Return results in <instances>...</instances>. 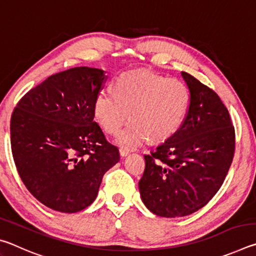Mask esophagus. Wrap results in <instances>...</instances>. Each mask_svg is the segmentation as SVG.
<instances>
[{
    "mask_svg": "<svg viewBox=\"0 0 256 256\" xmlns=\"http://www.w3.org/2000/svg\"><path fill=\"white\" fill-rule=\"evenodd\" d=\"M128 154H130V150L124 149V148H120V157H122V158L126 157V156H128Z\"/></svg>",
    "mask_w": 256,
    "mask_h": 256,
    "instance_id": "34e87169",
    "label": "esophagus"
}]
</instances>
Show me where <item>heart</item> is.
I'll use <instances>...</instances> for the list:
<instances>
[{
  "mask_svg": "<svg viewBox=\"0 0 256 256\" xmlns=\"http://www.w3.org/2000/svg\"><path fill=\"white\" fill-rule=\"evenodd\" d=\"M190 92L183 81L150 72H128L116 80L115 90L104 88L94 100V115L106 132L116 134L118 144L134 148L150 136L158 141L172 136L183 123Z\"/></svg>",
  "mask_w": 256,
  "mask_h": 256,
  "instance_id": "obj_1",
  "label": "heart"
}]
</instances>
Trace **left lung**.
I'll return each mask as SVG.
<instances>
[{"instance_id":"8db88e82","label":"left lung","mask_w":256,"mask_h":256,"mask_svg":"<svg viewBox=\"0 0 256 256\" xmlns=\"http://www.w3.org/2000/svg\"><path fill=\"white\" fill-rule=\"evenodd\" d=\"M190 105L180 128L146 154L138 190L152 214L175 218L201 209L222 188L235 152V128L214 90L182 72Z\"/></svg>"}]
</instances>
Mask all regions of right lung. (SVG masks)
<instances>
[{"label": "right lung", "mask_w": 256, "mask_h": 256, "mask_svg": "<svg viewBox=\"0 0 256 256\" xmlns=\"http://www.w3.org/2000/svg\"><path fill=\"white\" fill-rule=\"evenodd\" d=\"M106 76L80 66L56 73L24 94L11 116V149L21 180L42 204L74 214L97 198L120 152L94 122Z\"/></svg>", "instance_id": "obj_1"}]
</instances>
